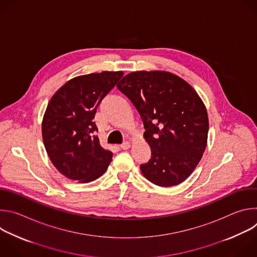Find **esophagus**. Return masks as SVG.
<instances>
[{"mask_svg": "<svg viewBox=\"0 0 257 257\" xmlns=\"http://www.w3.org/2000/svg\"><path fill=\"white\" fill-rule=\"evenodd\" d=\"M130 146H131L130 142L125 141V142H123V143L121 144V149H122V150H128V149H130Z\"/></svg>", "mask_w": 257, "mask_h": 257, "instance_id": "34e87169", "label": "esophagus"}]
</instances>
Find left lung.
<instances>
[{
  "mask_svg": "<svg viewBox=\"0 0 257 257\" xmlns=\"http://www.w3.org/2000/svg\"><path fill=\"white\" fill-rule=\"evenodd\" d=\"M138 111L152 158L140 165L154 184L170 187L185 181L206 148L208 117L197 92L166 71H137L117 84Z\"/></svg>",
  "mask_w": 257,
  "mask_h": 257,
  "instance_id": "obj_1",
  "label": "left lung"
}]
</instances>
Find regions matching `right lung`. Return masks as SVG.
<instances>
[{"label":"right lung","mask_w":257,"mask_h":257,"mask_svg":"<svg viewBox=\"0 0 257 257\" xmlns=\"http://www.w3.org/2000/svg\"><path fill=\"white\" fill-rule=\"evenodd\" d=\"M123 74L103 71L78 76L51 98L42 125L44 144L53 165L68 179L91 182L112 162L113 153L101 148L92 120L102 98Z\"/></svg>","instance_id":"add662e5"}]
</instances>
